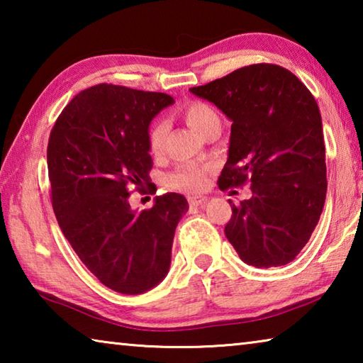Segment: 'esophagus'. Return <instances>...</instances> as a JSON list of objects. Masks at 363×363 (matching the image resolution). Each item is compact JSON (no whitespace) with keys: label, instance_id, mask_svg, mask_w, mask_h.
Masks as SVG:
<instances>
[{"label":"esophagus","instance_id":"esophagus-1","mask_svg":"<svg viewBox=\"0 0 363 363\" xmlns=\"http://www.w3.org/2000/svg\"><path fill=\"white\" fill-rule=\"evenodd\" d=\"M205 200H206V199H205L203 195H190V196H187V201H189L190 206H200V205H203Z\"/></svg>","mask_w":363,"mask_h":363}]
</instances>
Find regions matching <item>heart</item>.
Returning <instances> with one entry per match:
<instances>
[{"label": "heart", "mask_w": 363, "mask_h": 363, "mask_svg": "<svg viewBox=\"0 0 363 363\" xmlns=\"http://www.w3.org/2000/svg\"><path fill=\"white\" fill-rule=\"evenodd\" d=\"M181 116L184 121L192 128L195 133L205 136L208 130L213 126H220V118L216 110L210 104L201 101L187 102L181 108ZM168 126L162 120H153L147 128L145 143L147 150L152 157H160L164 149V140H167ZM208 167H199V164H184L176 168L164 176V186L177 192L194 194L206 186Z\"/></svg>", "instance_id": "1"}]
</instances>
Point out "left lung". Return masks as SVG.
<instances>
[{
    "instance_id": "left-lung-1",
    "label": "left lung",
    "mask_w": 363,
    "mask_h": 363,
    "mask_svg": "<svg viewBox=\"0 0 363 363\" xmlns=\"http://www.w3.org/2000/svg\"><path fill=\"white\" fill-rule=\"evenodd\" d=\"M232 120L220 190L250 184L232 205L225 237L255 267L291 262L320 219L327 195L322 116L301 79L275 64H253L190 88Z\"/></svg>"
}]
</instances>
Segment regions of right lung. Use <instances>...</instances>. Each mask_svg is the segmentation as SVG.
I'll return each mask as SVG.
<instances>
[{
  "label": "right lung",
  "instance_id": "obj_1",
  "mask_svg": "<svg viewBox=\"0 0 363 363\" xmlns=\"http://www.w3.org/2000/svg\"><path fill=\"white\" fill-rule=\"evenodd\" d=\"M173 97L101 83L78 93L48 143V174L57 223L91 274L110 290L139 294L169 270L176 225L187 213L168 192L133 211L131 192L155 194L145 134Z\"/></svg>",
  "mask_w": 363,
  "mask_h": 363
}]
</instances>
